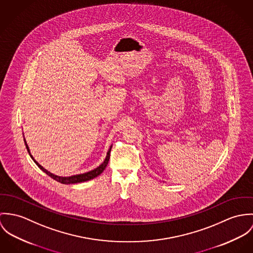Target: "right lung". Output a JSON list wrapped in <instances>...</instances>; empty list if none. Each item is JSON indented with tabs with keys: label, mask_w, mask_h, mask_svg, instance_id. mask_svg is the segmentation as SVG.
I'll return each instance as SVG.
<instances>
[{
	"label": "right lung",
	"mask_w": 253,
	"mask_h": 253,
	"mask_svg": "<svg viewBox=\"0 0 253 253\" xmlns=\"http://www.w3.org/2000/svg\"><path fill=\"white\" fill-rule=\"evenodd\" d=\"M25 145H26V148H27V150H28L29 154H30L31 158H32V159L34 160V162L39 166V168L41 169L42 170H43V171H44L46 174H48L50 177H52L53 179H55L58 182H61V183H63V184H73V183H78V182H84V181H87V180L92 179V178L98 176L99 174H101V173L104 171V169L107 167L108 163H109L110 155H111V150H112V146H111L110 149H109V151H108V154H107V157H106L104 163L101 164L98 168H96L95 169H93V170H90V171H87V172H85V173H82V174H77V175H72V176H68V177H63V176L55 175V174L49 172L47 169H45L43 167H42V166L33 158V156L31 155V153H30V151H29L28 145H27L26 143H25Z\"/></svg>",
	"instance_id": "right-lung-1"
}]
</instances>
